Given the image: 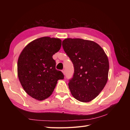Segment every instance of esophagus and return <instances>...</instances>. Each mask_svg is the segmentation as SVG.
<instances>
[{
	"instance_id": "34e87169",
	"label": "esophagus",
	"mask_w": 130,
	"mask_h": 130,
	"mask_svg": "<svg viewBox=\"0 0 130 130\" xmlns=\"http://www.w3.org/2000/svg\"><path fill=\"white\" fill-rule=\"evenodd\" d=\"M62 72V73H63V74H64V75H65V74H66V70H65V69H63Z\"/></svg>"
}]
</instances>
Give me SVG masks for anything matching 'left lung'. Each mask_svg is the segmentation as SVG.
I'll return each mask as SVG.
<instances>
[{"instance_id": "1", "label": "left lung", "mask_w": 130, "mask_h": 130, "mask_svg": "<svg viewBox=\"0 0 130 130\" xmlns=\"http://www.w3.org/2000/svg\"><path fill=\"white\" fill-rule=\"evenodd\" d=\"M62 46L74 66L68 83L72 95L84 103L95 99L108 79L109 62L104 50L95 42L80 38L65 39Z\"/></svg>"}]
</instances>
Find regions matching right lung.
<instances>
[{"mask_svg": "<svg viewBox=\"0 0 130 130\" xmlns=\"http://www.w3.org/2000/svg\"><path fill=\"white\" fill-rule=\"evenodd\" d=\"M59 38L43 37L27 44L19 55L18 76L23 89L30 96L43 100L52 95L57 81L64 75L56 69L53 55L60 50Z\"/></svg>", "mask_w": 130, "mask_h": 130, "instance_id": "1", "label": "right lung"}]
</instances>
